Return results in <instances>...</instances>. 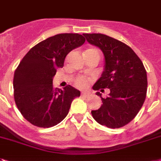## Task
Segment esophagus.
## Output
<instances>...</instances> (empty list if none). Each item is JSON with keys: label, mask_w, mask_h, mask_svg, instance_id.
Returning <instances> with one entry per match:
<instances>
[{"label": "esophagus", "mask_w": 161, "mask_h": 161, "mask_svg": "<svg viewBox=\"0 0 161 161\" xmlns=\"http://www.w3.org/2000/svg\"><path fill=\"white\" fill-rule=\"evenodd\" d=\"M90 94V92H82V96L83 97H87Z\"/></svg>", "instance_id": "34e87169"}]
</instances>
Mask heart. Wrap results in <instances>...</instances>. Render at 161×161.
I'll return each instance as SVG.
<instances>
[{
    "label": "heart",
    "mask_w": 161,
    "mask_h": 161,
    "mask_svg": "<svg viewBox=\"0 0 161 161\" xmlns=\"http://www.w3.org/2000/svg\"><path fill=\"white\" fill-rule=\"evenodd\" d=\"M91 51L98 52L97 50L93 49H87L85 52H91ZM89 83H90V79L85 76H78L74 79V84L76 85L78 87H79V88H85L86 87H87V85L89 84Z\"/></svg>",
    "instance_id": "obj_1"
}]
</instances>
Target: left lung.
I'll use <instances>...</instances> for the list:
<instances>
[{"label": "left lung", "mask_w": 161, "mask_h": 161, "mask_svg": "<svg viewBox=\"0 0 161 161\" xmlns=\"http://www.w3.org/2000/svg\"><path fill=\"white\" fill-rule=\"evenodd\" d=\"M90 44L99 47L105 58V69L94 90L109 88V96L101 97L103 105L92 111L94 120L109 128L126 126L135 118L145 102L147 75L143 63L132 49L103 34H83Z\"/></svg>", "instance_id": "8db88e82"}]
</instances>
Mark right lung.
<instances>
[{
	"label": "right lung",
	"instance_id": "add662e5",
	"mask_svg": "<svg viewBox=\"0 0 161 161\" xmlns=\"http://www.w3.org/2000/svg\"><path fill=\"white\" fill-rule=\"evenodd\" d=\"M85 42L79 34H58L31 48L14 74V98L21 115L38 127L56 126L69 113L80 92L70 85L54 88L56 69L64 67L68 53Z\"/></svg>",
	"mask_w": 161,
	"mask_h": 161
}]
</instances>
